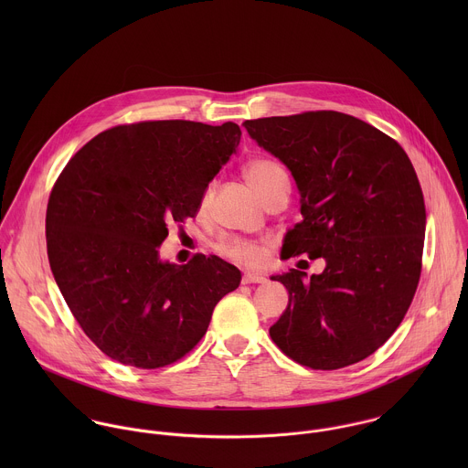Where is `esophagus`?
I'll list each match as a JSON object with an SVG mask.
<instances>
[{"label": "esophagus", "mask_w": 468, "mask_h": 468, "mask_svg": "<svg viewBox=\"0 0 468 468\" xmlns=\"http://www.w3.org/2000/svg\"><path fill=\"white\" fill-rule=\"evenodd\" d=\"M267 279L263 277V275H260V273H254V271H247L245 275H243V279H241V282L243 284H252V282H265Z\"/></svg>", "instance_id": "1"}]
</instances>
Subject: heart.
Segmentation results:
<instances>
[{
  "label": "heart",
  "mask_w": 468,
  "mask_h": 468,
  "mask_svg": "<svg viewBox=\"0 0 468 468\" xmlns=\"http://www.w3.org/2000/svg\"><path fill=\"white\" fill-rule=\"evenodd\" d=\"M243 178L263 200L279 187H288V176L284 167L271 158H254L245 164ZM212 197L214 184H208L201 193V207H207L212 201ZM216 250L218 254L245 267H258L265 260V249L261 245L239 238H223L216 243Z\"/></svg>",
  "instance_id": "b5f03b06"
}]
</instances>
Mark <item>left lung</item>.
<instances>
[{"instance_id": "left-lung-1", "label": "left lung", "mask_w": 468, "mask_h": 468, "mask_svg": "<svg viewBox=\"0 0 468 468\" xmlns=\"http://www.w3.org/2000/svg\"><path fill=\"white\" fill-rule=\"evenodd\" d=\"M249 134L292 173L299 221L281 258H323L319 275H273L288 308L270 328L275 346L312 369L373 355L400 326L421 273L425 203L400 144L340 112L245 121Z\"/></svg>"}]
</instances>
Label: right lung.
<instances>
[{
	"instance_id": "add662e5",
	"label": "right lung",
	"mask_w": 468,
	"mask_h": 468,
	"mask_svg": "<svg viewBox=\"0 0 468 468\" xmlns=\"http://www.w3.org/2000/svg\"><path fill=\"white\" fill-rule=\"evenodd\" d=\"M234 122L144 121L93 136L67 164L47 208L56 282L86 336L140 369L186 356L239 270L218 256L162 263L169 223L195 218L201 193L236 151Z\"/></svg>"
}]
</instances>
